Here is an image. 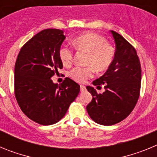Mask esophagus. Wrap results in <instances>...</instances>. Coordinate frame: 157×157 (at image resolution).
<instances>
[{
    "label": "esophagus",
    "instance_id": "1",
    "mask_svg": "<svg viewBox=\"0 0 157 157\" xmlns=\"http://www.w3.org/2000/svg\"><path fill=\"white\" fill-rule=\"evenodd\" d=\"M80 90H81L82 92V91H84V90H86V86H83V85L80 86Z\"/></svg>",
    "mask_w": 157,
    "mask_h": 157
}]
</instances>
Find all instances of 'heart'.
Wrapping results in <instances>:
<instances>
[{"mask_svg": "<svg viewBox=\"0 0 157 157\" xmlns=\"http://www.w3.org/2000/svg\"><path fill=\"white\" fill-rule=\"evenodd\" d=\"M72 44L78 51L87 54L84 67H75L69 71L70 78L78 82H84L93 75V68L98 72L104 71L112 64L115 57L114 46L103 36L93 32H86L75 37ZM59 59L64 66L71 64L73 52L68 47L63 46L59 51Z\"/></svg>", "mask_w": 157, "mask_h": 157, "instance_id": "heart-1", "label": "heart"}]
</instances>
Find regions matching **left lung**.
<instances>
[{
    "mask_svg": "<svg viewBox=\"0 0 157 157\" xmlns=\"http://www.w3.org/2000/svg\"><path fill=\"white\" fill-rule=\"evenodd\" d=\"M116 43L112 64L93 84L105 85V91L98 94L94 87L86 86L93 96L86 106L89 116L98 124L114 125L127 117L138 102L141 89V63L135 48L127 40L111 30Z\"/></svg>",
    "mask_w": 157,
    "mask_h": 157,
    "instance_id": "left-lung-1",
    "label": "left lung"
}]
</instances>
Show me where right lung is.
<instances>
[{
    "label": "right lung",
    "mask_w": 157,
    "mask_h": 157,
    "mask_svg": "<svg viewBox=\"0 0 157 157\" xmlns=\"http://www.w3.org/2000/svg\"><path fill=\"white\" fill-rule=\"evenodd\" d=\"M63 31L45 29L21 48L15 65V96L22 112L41 125L61 120L80 91L79 85L65 78L60 85L51 78L63 67L59 51Z\"/></svg>",
    "instance_id": "add662e5"
}]
</instances>
